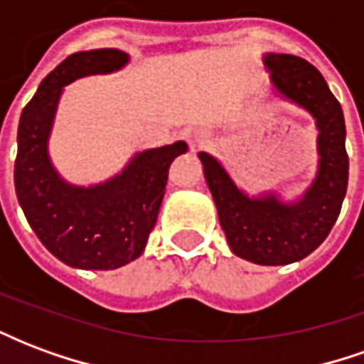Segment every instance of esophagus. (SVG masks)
Wrapping results in <instances>:
<instances>
[{
  "label": "esophagus",
  "instance_id": "1",
  "mask_svg": "<svg viewBox=\"0 0 364 364\" xmlns=\"http://www.w3.org/2000/svg\"><path fill=\"white\" fill-rule=\"evenodd\" d=\"M208 138H210V134H208L206 130H203V128H193V130L187 132V142L191 144V148H193V150H195V148H200V146H205V144L208 142Z\"/></svg>",
  "mask_w": 364,
  "mask_h": 364
}]
</instances>
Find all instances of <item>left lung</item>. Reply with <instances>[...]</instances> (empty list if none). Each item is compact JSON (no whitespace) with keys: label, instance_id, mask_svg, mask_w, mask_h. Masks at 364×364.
<instances>
[{"label":"left lung","instance_id":"left-lung-1","mask_svg":"<svg viewBox=\"0 0 364 364\" xmlns=\"http://www.w3.org/2000/svg\"><path fill=\"white\" fill-rule=\"evenodd\" d=\"M271 85L284 101L312 114L318 128V171L312 185L284 203L277 193L247 195L218 159L198 151L218 220L237 257L257 265H289L304 259L333 228L349 179L341 105L316 68L290 54L263 56Z\"/></svg>","mask_w":364,"mask_h":364}]
</instances>
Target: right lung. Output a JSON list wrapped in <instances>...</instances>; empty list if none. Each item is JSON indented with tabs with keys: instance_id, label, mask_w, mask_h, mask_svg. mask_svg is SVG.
Instances as JSON below:
<instances>
[{
	"instance_id": "1",
	"label": "right lung",
	"mask_w": 364,
	"mask_h": 364,
	"mask_svg": "<svg viewBox=\"0 0 364 364\" xmlns=\"http://www.w3.org/2000/svg\"><path fill=\"white\" fill-rule=\"evenodd\" d=\"M128 60L117 48L75 52L44 77L21 114L15 193L44 247L70 267L109 271L140 257L158 220L169 166L187 151L183 140L136 151L120 173L90 187L68 183L52 166L48 140L64 87L85 75L119 72Z\"/></svg>"
}]
</instances>
